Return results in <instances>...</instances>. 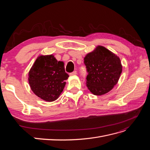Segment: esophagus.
I'll return each mask as SVG.
<instances>
[{
  "label": "esophagus",
  "mask_w": 150,
  "mask_h": 150,
  "mask_svg": "<svg viewBox=\"0 0 150 150\" xmlns=\"http://www.w3.org/2000/svg\"><path fill=\"white\" fill-rule=\"evenodd\" d=\"M76 74H77V71H73L72 72H71V73L69 74L70 76H75Z\"/></svg>",
  "instance_id": "obj_1"
}]
</instances>
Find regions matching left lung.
<instances>
[{
    "label": "left lung",
    "mask_w": 150,
    "mask_h": 150,
    "mask_svg": "<svg viewBox=\"0 0 150 150\" xmlns=\"http://www.w3.org/2000/svg\"><path fill=\"white\" fill-rule=\"evenodd\" d=\"M88 72L86 86L93 94H106L118 82L122 72L120 59L106 47L98 46L84 57Z\"/></svg>",
    "instance_id": "1"
}]
</instances>
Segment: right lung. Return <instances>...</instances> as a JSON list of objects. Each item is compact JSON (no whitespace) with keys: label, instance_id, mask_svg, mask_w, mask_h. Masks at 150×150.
I'll use <instances>...</instances> for the list:
<instances>
[{"label":"right lung","instance_id":"add662e5","mask_svg":"<svg viewBox=\"0 0 150 150\" xmlns=\"http://www.w3.org/2000/svg\"><path fill=\"white\" fill-rule=\"evenodd\" d=\"M28 76L29 84L33 93L48 102L59 98L65 87V80L69 78L65 72L64 62L57 61L52 54L39 56Z\"/></svg>","mask_w":150,"mask_h":150}]
</instances>
